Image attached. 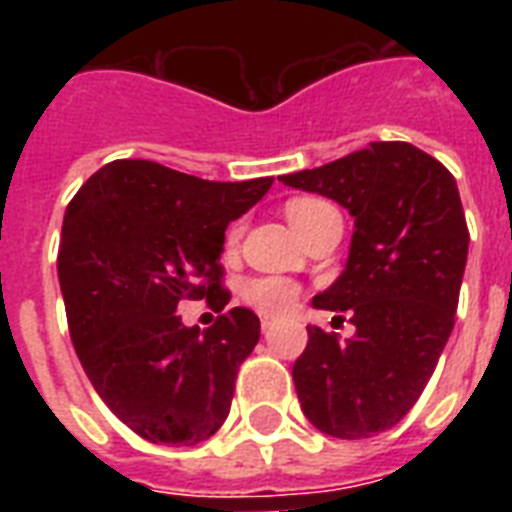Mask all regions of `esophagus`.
<instances>
[{
    "label": "esophagus",
    "mask_w": 512,
    "mask_h": 512,
    "mask_svg": "<svg viewBox=\"0 0 512 512\" xmlns=\"http://www.w3.org/2000/svg\"><path fill=\"white\" fill-rule=\"evenodd\" d=\"M273 316H263V319H260V324H263V332H268V329H271V324H273Z\"/></svg>",
    "instance_id": "esophagus-1"
}]
</instances>
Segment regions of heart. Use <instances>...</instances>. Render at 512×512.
Returning <instances> with one entry per match:
<instances>
[{
    "label": "heart",
    "instance_id": "1",
    "mask_svg": "<svg viewBox=\"0 0 512 512\" xmlns=\"http://www.w3.org/2000/svg\"><path fill=\"white\" fill-rule=\"evenodd\" d=\"M324 207H329V204H324L321 199H292L284 212L297 231ZM236 239H239V228L228 233V247H233ZM297 295H300V289H297L295 281L284 279V276H255V279L244 281V287H241L244 303L260 313H284L287 308H292Z\"/></svg>",
    "mask_w": 512,
    "mask_h": 512
}]
</instances>
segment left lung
Returning a JSON list of instances; mask_svg holds the SVG:
<instances>
[{
    "instance_id": "8db88e82",
    "label": "left lung",
    "mask_w": 512,
    "mask_h": 512,
    "mask_svg": "<svg viewBox=\"0 0 512 512\" xmlns=\"http://www.w3.org/2000/svg\"><path fill=\"white\" fill-rule=\"evenodd\" d=\"M279 180L353 217L345 268L311 305L348 311L356 335L308 327L292 380L321 433L369 438L404 420L452 335L470 241L457 180L401 140Z\"/></svg>"
}]
</instances>
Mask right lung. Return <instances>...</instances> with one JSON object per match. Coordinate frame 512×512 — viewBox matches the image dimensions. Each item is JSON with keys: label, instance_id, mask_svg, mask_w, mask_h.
Listing matches in <instances>:
<instances>
[{"label": "right lung", "instance_id": "1", "mask_svg": "<svg viewBox=\"0 0 512 512\" xmlns=\"http://www.w3.org/2000/svg\"><path fill=\"white\" fill-rule=\"evenodd\" d=\"M273 177L215 183L146 159L100 167L63 217L58 279L76 356L119 420L151 444L193 446L231 412L239 364L260 319L231 308L209 329L185 327L183 300L217 313L225 228Z\"/></svg>", "mask_w": 512, "mask_h": 512}]
</instances>
